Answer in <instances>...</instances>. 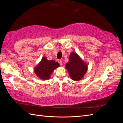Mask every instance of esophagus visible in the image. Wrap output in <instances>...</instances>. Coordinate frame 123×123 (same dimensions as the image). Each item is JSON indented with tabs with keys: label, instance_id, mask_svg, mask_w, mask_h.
<instances>
[{
	"label": "esophagus",
	"instance_id": "esophagus-1",
	"mask_svg": "<svg viewBox=\"0 0 123 123\" xmlns=\"http://www.w3.org/2000/svg\"><path fill=\"white\" fill-rule=\"evenodd\" d=\"M58 62L61 65H62V61L61 60H58Z\"/></svg>",
	"mask_w": 123,
	"mask_h": 123
}]
</instances>
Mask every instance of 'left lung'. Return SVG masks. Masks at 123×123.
<instances>
[{"mask_svg":"<svg viewBox=\"0 0 123 123\" xmlns=\"http://www.w3.org/2000/svg\"><path fill=\"white\" fill-rule=\"evenodd\" d=\"M66 68L71 79L78 81L82 79L86 73L88 66L76 53L72 52L68 62L66 64Z\"/></svg>","mask_w":123,"mask_h":123,"instance_id":"left-lung-1","label":"left lung"}]
</instances>
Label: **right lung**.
<instances>
[{"instance_id": "1", "label": "right lung", "mask_w": 123, "mask_h": 123, "mask_svg": "<svg viewBox=\"0 0 123 123\" xmlns=\"http://www.w3.org/2000/svg\"><path fill=\"white\" fill-rule=\"evenodd\" d=\"M59 66L58 63L54 60L48 61L46 57H43L34 70L36 75L39 79L47 80L49 79L53 71Z\"/></svg>"}]
</instances>
